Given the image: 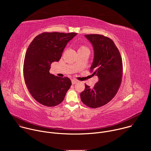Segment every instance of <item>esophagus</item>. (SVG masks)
I'll use <instances>...</instances> for the list:
<instances>
[{"instance_id": "esophagus-1", "label": "esophagus", "mask_w": 151, "mask_h": 151, "mask_svg": "<svg viewBox=\"0 0 151 151\" xmlns=\"http://www.w3.org/2000/svg\"><path fill=\"white\" fill-rule=\"evenodd\" d=\"M77 82H78V81L76 80V79H72V83L73 85L75 84Z\"/></svg>"}]
</instances>
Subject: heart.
I'll return each instance as SVG.
<instances>
[{"label":"heart","instance_id":"b5f03b06","mask_svg":"<svg viewBox=\"0 0 151 151\" xmlns=\"http://www.w3.org/2000/svg\"><path fill=\"white\" fill-rule=\"evenodd\" d=\"M89 51V49L87 47L83 46V45H81L78 48V51Z\"/></svg>","mask_w":151,"mask_h":151}]
</instances>
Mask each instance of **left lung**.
Wrapping results in <instances>:
<instances>
[{
	"instance_id": "8db88e82",
	"label": "left lung",
	"mask_w": 151,
	"mask_h": 151,
	"mask_svg": "<svg viewBox=\"0 0 151 151\" xmlns=\"http://www.w3.org/2000/svg\"><path fill=\"white\" fill-rule=\"evenodd\" d=\"M93 45L94 58L90 68L92 75L99 81L93 88L85 85L81 93L83 104L97 108L109 102L116 94L121 82L122 62L120 53L112 40L100 35H85Z\"/></svg>"
}]
</instances>
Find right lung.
Listing matches in <instances>:
<instances>
[{
  "label": "right lung",
  "mask_w": 151,
  "mask_h": 151,
  "mask_svg": "<svg viewBox=\"0 0 151 151\" xmlns=\"http://www.w3.org/2000/svg\"><path fill=\"white\" fill-rule=\"evenodd\" d=\"M77 33L59 32L39 35L29 46L24 61V78L33 97L46 106L61 103L72 85L69 78L50 73L51 65L58 61L68 43Z\"/></svg>",
  "instance_id": "1"
}]
</instances>
